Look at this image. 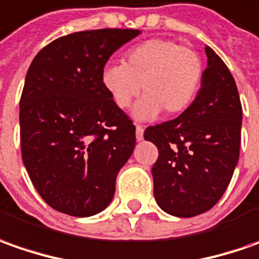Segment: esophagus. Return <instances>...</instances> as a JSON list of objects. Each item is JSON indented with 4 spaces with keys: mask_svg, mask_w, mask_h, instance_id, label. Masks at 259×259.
<instances>
[{
    "mask_svg": "<svg viewBox=\"0 0 259 259\" xmlns=\"http://www.w3.org/2000/svg\"><path fill=\"white\" fill-rule=\"evenodd\" d=\"M143 132H145L143 126L138 124V126H136V139H138V140H143Z\"/></svg>",
    "mask_w": 259,
    "mask_h": 259,
    "instance_id": "esophagus-1",
    "label": "esophagus"
}]
</instances>
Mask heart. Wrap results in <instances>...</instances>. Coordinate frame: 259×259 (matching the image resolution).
Instances as JSON below:
<instances>
[{
	"label": "heart",
	"instance_id": "b5f03b06",
	"mask_svg": "<svg viewBox=\"0 0 259 259\" xmlns=\"http://www.w3.org/2000/svg\"><path fill=\"white\" fill-rule=\"evenodd\" d=\"M199 56L188 47L166 38L143 41L124 54L123 64L103 68L102 84L120 109H127L142 92L145 96L135 106L133 116L152 120L162 110L167 116L185 112L202 83Z\"/></svg>",
	"mask_w": 259,
	"mask_h": 259
}]
</instances>
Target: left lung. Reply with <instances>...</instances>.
I'll list each match as a JSON object with an SVG mask.
<instances>
[{"instance_id": "left-lung-1", "label": "left lung", "mask_w": 259, "mask_h": 259, "mask_svg": "<svg viewBox=\"0 0 259 259\" xmlns=\"http://www.w3.org/2000/svg\"><path fill=\"white\" fill-rule=\"evenodd\" d=\"M208 66L195 100L174 120L145 130L156 145L153 195L178 218L209 210L227 191L239 159L242 106L235 80L218 54L205 47Z\"/></svg>"}]
</instances>
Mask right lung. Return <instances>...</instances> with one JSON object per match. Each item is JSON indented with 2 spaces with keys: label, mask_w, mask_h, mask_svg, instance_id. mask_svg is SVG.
Returning <instances> with one entry per match:
<instances>
[{
  "label": "right lung",
  "mask_w": 259,
  "mask_h": 259,
  "mask_svg": "<svg viewBox=\"0 0 259 259\" xmlns=\"http://www.w3.org/2000/svg\"><path fill=\"white\" fill-rule=\"evenodd\" d=\"M139 30L60 37L34 57L20 100L23 162L53 209L92 217L109 206L136 145L135 126L102 84L107 60Z\"/></svg>",
  "instance_id": "right-lung-1"
}]
</instances>
